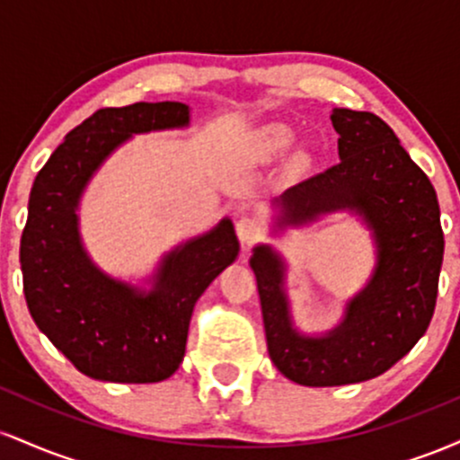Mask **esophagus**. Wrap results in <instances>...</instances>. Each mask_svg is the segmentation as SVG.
Returning a JSON list of instances; mask_svg holds the SVG:
<instances>
[{
  "label": "esophagus",
  "mask_w": 460,
  "mask_h": 460,
  "mask_svg": "<svg viewBox=\"0 0 460 460\" xmlns=\"http://www.w3.org/2000/svg\"><path fill=\"white\" fill-rule=\"evenodd\" d=\"M235 231L242 244L251 246L261 237V223L257 218H252V216H242V218L237 220Z\"/></svg>",
  "instance_id": "1"
}]
</instances>
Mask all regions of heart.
Returning <instances> with one entry per match:
<instances>
[{"label":"heart","mask_w":460,"mask_h":460,"mask_svg":"<svg viewBox=\"0 0 460 460\" xmlns=\"http://www.w3.org/2000/svg\"><path fill=\"white\" fill-rule=\"evenodd\" d=\"M266 142H268V146H272V149H281V146H285L289 142V134L285 129L277 128V129L268 131Z\"/></svg>","instance_id":"b5f03b06"}]
</instances>
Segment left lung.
Returning a JSON list of instances; mask_svg holds the SVG:
<instances>
[{
  "label": "left lung",
  "mask_w": 460,
  "mask_h": 460,
  "mask_svg": "<svg viewBox=\"0 0 460 460\" xmlns=\"http://www.w3.org/2000/svg\"><path fill=\"white\" fill-rule=\"evenodd\" d=\"M340 162L288 188L274 205L279 229L332 212H355L372 231L376 266L326 335L296 331L285 263L272 246L252 248L268 352L283 376L307 387L363 383L398 363L429 329L443 261V231L430 179L372 112L335 108Z\"/></svg>",
  "instance_id": "left-lung-1"
}]
</instances>
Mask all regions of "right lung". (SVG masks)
Returning <instances> with one entry per match:
<instances>
[{"instance_id": "1", "label": "right lung", "mask_w": 460, "mask_h": 460, "mask_svg": "<svg viewBox=\"0 0 460 460\" xmlns=\"http://www.w3.org/2000/svg\"><path fill=\"white\" fill-rule=\"evenodd\" d=\"M179 102L97 110L68 131L34 179L21 235L28 309L49 341L94 381L160 383L186 355L200 294L235 261L240 242L229 218L162 257L151 289L112 279L79 237L84 190L114 149L134 134L188 128Z\"/></svg>"}]
</instances>
